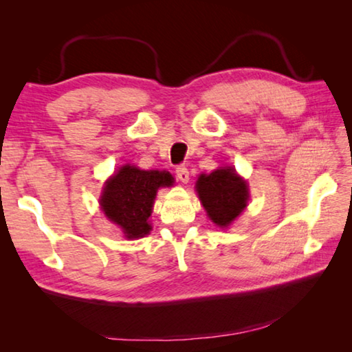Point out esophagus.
Returning a JSON list of instances; mask_svg holds the SVG:
<instances>
[{"mask_svg": "<svg viewBox=\"0 0 352 352\" xmlns=\"http://www.w3.org/2000/svg\"><path fill=\"white\" fill-rule=\"evenodd\" d=\"M175 174H177L178 180H180L182 183H188L189 182V170L184 168V166H178V168L175 169Z\"/></svg>", "mask_w": 352, "mask_h": 352, "instance_id": "34e87169", "label": "esophagus"}]
</instances>
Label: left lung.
I'll return each instance as SVG.
<instances>
[{"label": "left lung", "mask_w": 352, "mask_h": 352, "mask_svg": "<svg viewBox=\"0 0 352 352\" xmlns=\"http://www.w3.org/2000/svg\"><path fill=\"white\" fill-rule=\"evenodd\" d=\"M197 194L208 216L219 226H228L247 206V183L237 177L233 168H223L201 174L197 180Z\"/></svg>", "instance_id": "1"}]
</instances>
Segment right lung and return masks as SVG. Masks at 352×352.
<instances>
[{
  "mask_svg": "<svg viewBox=\"0 0 352 352\" xmlns=\"http://www.w3.org/2000/svg\"><path fill=\"white\" fill-rule=\"evenodd\" d=\"M172 183L174 178L169 172L141 170L127 164L107 182L100 206L129 239L142 237L152 230L148 217L158 188L172 186Z\"/></svg>",
  "mask_w": 352,
  "mask_h": 352,
  "instance_id": "obj_1",
  "label": "right lung"
}]
</instances>
